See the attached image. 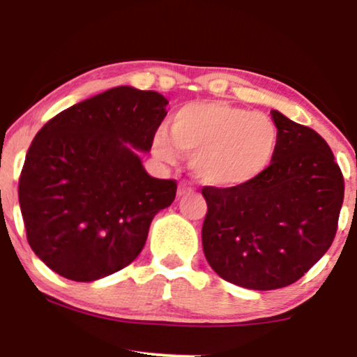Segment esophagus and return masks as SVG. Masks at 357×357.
<instances>
[{"instance_id": "34e87169", "label": "esophagus", "mask_w": 357, "mask_h": 357, "mask_svg": "<svg viewBox=\"0 0 357 357\" xmlns=\"http://www.w3.org/2000/svg\"><path fill=\"white\" fill-rule=\"evenodd\" d=\"M192 191V188L188 183H181L178 186V196H184V195H190Z\"/></svg>"}]
</instances>
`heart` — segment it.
<instances>
[{"mask_svg": "<svg viewBox=\"0 0 357 357\" xmlns=\"http://www.w3.org/2000/svg\"><path fill=\"white\" fill-rule=\"evenodd\" d=\"M278 144L277 127L264 114L227 102H195L171 117L169 134L158 130L153 151L173 162L181 153L192 158L199 181L215 188H238L267 171Z\"/></svg>", "mask_w": 357, "mask_h": 357, "instance_id": "heart-1", "label": "heart"}]
</instances>
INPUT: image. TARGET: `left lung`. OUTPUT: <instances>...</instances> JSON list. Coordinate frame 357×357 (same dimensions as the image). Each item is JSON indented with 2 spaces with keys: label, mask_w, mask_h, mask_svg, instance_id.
<instances>
[{
  "label": "left lung",
  "mask_w": 357,
  "mask_h": 357,
  "mask_svg": "<svg viewBox=\"0 0 357 357\" xmlns=\"http://www.w3.org/2000/svg\"><path fill=\"white\" fill-rule=\"evenodd\" d=\"M275 155L238 188L204 186V257L221 278L252 290L297 282L333 245L344 199L341 167L327 142L272 110Z\"/></svg>",
  "instance_id": "left-lung-1"
}]
</instances>
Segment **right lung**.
<instances>
[{"mask_svg": "<svg viewBox=\"0 0 357 357\" xmlns=\"http://www.w3.org/2000/svg\"><path fill=\"white\" fill-rule=\"evenodd\" d=\"M167 100L153 90L114 87L61 110L38 130L18 198L35 255L59 275L93 282L127 267L151 221L174 202V179L146 173Z\"/></svg>", "mask_w": 357, "mask_h": 357, "instance_id": "obj_1", "label": "right lung"}]
</instances>
